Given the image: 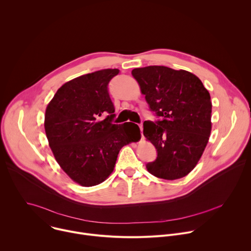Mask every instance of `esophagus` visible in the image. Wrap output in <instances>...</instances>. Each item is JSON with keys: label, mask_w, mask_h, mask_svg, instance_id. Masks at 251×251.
Segmentation results:
<instances>
[{"label": "esophagus", "mask_w": 251, "mask_h": 251, "mask_svg": "<svg viewBox=\"0 0 251 251\" xmlns=\"http://www.w3.org/2000/svg\"><path fill=\"white\" fill-rule=\"evenodd\" d=\"M139 128L141 130V137L143 138V126H142V124H139Z\"/></svg>", "instance_id": "obj_1"}]
</instances>
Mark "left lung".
Listing matches in <instances>:
<instances>
[{"instance_id": "left-lung-1", "label": "left lung", "mask_w": 251, "mask_h": 251, "mask_svg": "<svg viewBox=\"0 0 251 251\" xmlns=\"http://www.w3.org/2000/svg\"><path fill=\"white\" fill-rule=\"evenodd\" d=\"M150 111L158 118L143 124V134L157 150L155 161L146 165L153 176L176 180L198 164L211 130L208 91L186 70L151 65L132 70Z\"/></svg>"}]
</instances>
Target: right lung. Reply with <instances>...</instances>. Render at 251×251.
Wrapping results in <instances>:
<instances>
[{"mask_svg": "<svg viewBox=\"0 0 251 251\" xmlns=\"http://www.w3.org/2000/svg\"><path fill=\"white\" fill-rule=\"evenodd\" d=\"M118 74L117 68H106L70 80L47 107L45 129L54 158L83 187L104 182L114 170L120 149L141 136L134 123L135 130L129 124L112 123L115 108L108 84Z\"/></svg>", "mask_w": 251, "mask_h": 251, "instance_id": "1", "label": "right lung"}]
</instances>
